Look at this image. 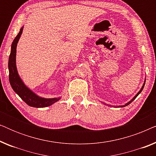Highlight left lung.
<instances>
[{
  "instance_id": "left-lung-1",
  "label": "left lung",
  "mask_w": 156,
  "mask_h": 156,
  "mask_svg": "<svg viewBox=\"0 0 156 156\" xmlns=\"http://www.w3.org/2000/svg\"><path fill=\"white\" fill-rule=\"evenodd\" d=\"M145 83H146V80H145V81H144V84H143V86H142V87H141V89H140V91H138V92L137 94H136V96H134V97L133 98V99H131V101H129V102H127V103H126V104H124V105H121V106H112V105H110V104H106V105H107V106H112V107H116H116H118V108H121V107H124V106H128V105H129V104H131V102H132V101H133V100H134V99H135L136 97H138V94H140V92H141V91H142V90H143V89H144V87Z\"/></svg>"
}]
</instances>
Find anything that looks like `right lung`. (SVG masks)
<instances>
[{
	"instance_id": "right-lung-1",
	"label": "right lung",
	"mask_w": 156,
	"mask_h": 156,
	"mask_svg": "<svg viewBox=\"0 0 156 156\" xmlns=\"http://www.w3.org/2000/svg\"><path fill=\"white\" fill-rule=\"evenodd\" d=\"M23 26L11 44V50L8 60V69H9V81L13 91L30 106L35 108H44L52 105L58 101L61 97L44 98L41 97L31 89H30L19 75L16 67V48L17 44L23 33Z\"/></svg>"
}]
</instances>
